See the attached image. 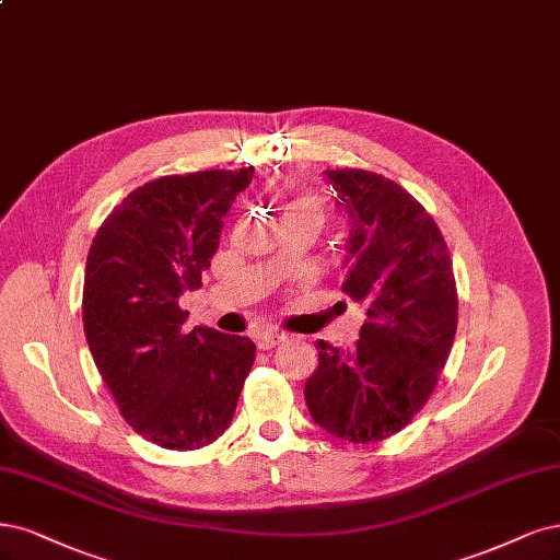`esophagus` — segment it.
Returning <instances> with one entry per match:
<instances>
[{"mask_svg": "<svg viewBox=\"0 0 560 560\" xmlns=\"http://www.w3.org/2000/svg\"><path fill=\"white\" fill-rule=\"evenodd\" d=\"M287 340V336L284 334H280V331H273V329H268V331H264V334H259L257 336V347L259 350H273L276 345H280V342H284Z\"/></svg>", "mask_w": 560, "mask_h": 560, "instance_id": "esophagus-1", "label": "esophagus"}]
</instances>
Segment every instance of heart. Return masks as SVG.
<instances>
[{
	"label": "heart",
	"instance_id": "obj_1",
	"mask_svg": "<svg viewBox=\"0 0 560 560\" xmlns=\"http://www.w3.org/2000/svg\"><path fill=\"white\" fill-rule=\"evenodd\" d=\"M301 213H311V215H317V218L322 220V206H319V201H315L313 197L296 199L292 206H289V210H287V218L301 215Z\"/></svg>",
	"mask_w": 560,
	"mask_h": 560
}]
</instances>
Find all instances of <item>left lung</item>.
I'll return each mask as SVG.
<instances>
[{
	"instance_id": "obj_1",
	"label": "left lung",
	"mask_w": 560,
	"mask_h": 560,
	"mask_svg": "<svg viewBox=\"0 0 560 560\" xmlns=\"http://www.w3.org/2000/svg\"><path fill=\"white\" fill-rule=\"evenodd\" d=\"M324 173L352 218L342 292L365 322L352 352L317 340L303 394L326 433L369 445L408 427L431 398L454 345L456 280L435 220L408 189L363 168Z\"/></svg>"
}]
</instances>
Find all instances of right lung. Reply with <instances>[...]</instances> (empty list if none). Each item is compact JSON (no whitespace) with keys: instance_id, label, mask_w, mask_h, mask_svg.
I'll return each mask as SVG.
<instances>
[{"instance_id":"1","label":"right lung","mask_w":560,"mask_h":560,"mask_svg":"<svg viewBox=\"0 0 560 560\" xmlns=\"http://www.w3.org/2000/svg\"><path fill=\"white\" fill-rule=\"evenodd\" d=\"M255 166L164 176L110 210L90 245L83 326L129 427L164 450L215 442L234 419L255 342L208 326L185 331L178 299L201 287L222 218Z\"/></svg>"}]
</instances>
